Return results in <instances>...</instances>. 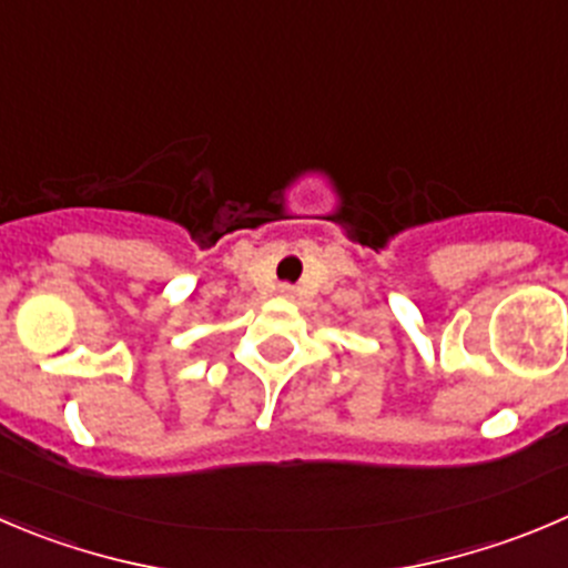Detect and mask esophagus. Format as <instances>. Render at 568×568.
I'll use <instances>...</instances> for the list:
<instances>
[{
  "label": "esophagus",
  "mask_w": 568,
  "mask_h": 568,
  "mask_svg": "<svg viewBox=\"0 0 568 568\" xmlns=\"http://www.w3.org/2000/svg\"><path fill=\"white\" fill-rule=\"evenodd\" d=\"M278 298L293 301L295 298V287H290V284H281V287H278Z\"/></svg>",
  "instance_id": "obj_1"
}]
</instances>
